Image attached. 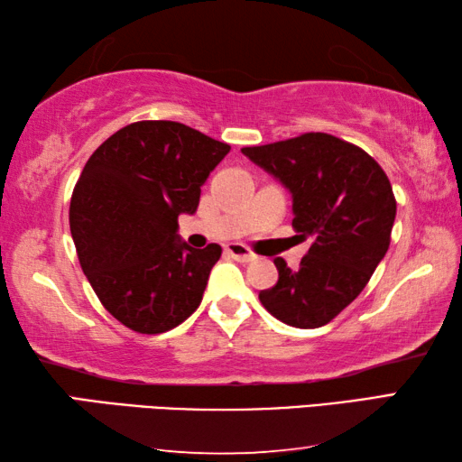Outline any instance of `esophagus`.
Instances as JSON below:
<instances>
[{"mask_svg": "<svg viewBox=\"0 0 462 462\" xmlns=\"http://www.w3.org/2000/svg\"><path fill=\"white\" fill-rule=\"evenodd\" d=\"M226 253H228L234 261H240V263L254 261V254L250 253V248L245 245H238V242H232V245L226 246Z\"/></svg>", "mask_w": 462, "mask_h": 462, "instance_id": "obj_1", "label": "esophagus"}]
</instances>
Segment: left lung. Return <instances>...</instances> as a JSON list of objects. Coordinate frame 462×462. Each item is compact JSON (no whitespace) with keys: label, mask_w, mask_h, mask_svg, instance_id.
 <instances>
[{"label":"left lung","mask_w":462,"mask_h":462,"mask_svg":"<svg viewBox=\"0 0 462 462\" xmlns=\"http://www.w3.org/2000/svg\"><path fill=\"white\" fill-rule=\"evenodd\" d=\"M293 195V230L311 246L300 269L275 259L279 281L259 300L281 322L319 328L353 303L385 256L397 201L377 161L326 132L242 148Z\"/></svg>","instance_id":"left-lung-1"}]
</instances>
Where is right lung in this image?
<instances>
[{"mask_svg":"<svg viewBox=\"0 0 462 462\" xmlns=\"http://www.w3.org/2000/svg\"><path fill=\"white\" fill-rule=\"evenodd\" d=\"M228 152L185 124L143 120L85 162L69 208L71 236L101 306L130 330L162 334L199 308L222 246H187L177 217L198 209L201 185Z\"/></svg>","mask_w":462,"mask_h":462,"instance_id":"1","label":"right lung"}]
</instances>
